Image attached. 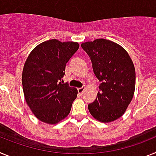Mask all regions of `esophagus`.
Listing matches in <instances>:
<instances>
[{
	"label": "esophagus",
	"mask_w": 156,
	"mask_h": 156,
	"mask_svg": "<svg viewBox=\"0 0 156 156\" xmlns=\"http://www.w3.org/2000/svg\"><path fill=\"white\" fill-rule=\"evenodd\" d=\"M84 90H85V87H83L81 88H78V93H79L80 94H83Z\"/></svg>",
	"instance_id": "obj_1"
}]
</instances>
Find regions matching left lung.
<instances>
[{
	"label": "left lung",
	"mask_w": 156,
	"mask_h": 156,
	"mask_svg": "<svg viewBox=\"0 0 156 156\" xmlns=\"http://www.w3.org/2000/svg\"><path fill=\"white\" fill-rule=\"evenodd\" d=\"M101 84L94 101L88 105L92 116L102 122L122 116L133 97L136 74L133 61L124 48L105 39L83 43Z\"/></svg>",
	"instance_id": "left-lung-1"
}]
</instances>
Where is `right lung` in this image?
I'll return each mask as SVG.
<instances>
[{
	"mask_svg": "<svg viewBox=\"0 0 156 156\" xmlns=\"http://www.w3.org/2000/svg\"><path fill=\"white\" fill-rule=\"evenodd\" d=\"M79 48L77 42L49 40L30 52L23 70V93L37 119L56 124L69 114L77 89L61 82L66 65Z\"/></svg>",
	"mask_w": 156,
	"mask_h": 156,
	"instance_id": "right-lung-1",
	"label": "right lung"
}]
</instances>
